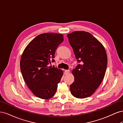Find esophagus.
<instances>
[{
    "label": "esophagus",
    "instance_id": "esophagus-1",
    "mask_svg": "<svg viewBox=\"0 0 123 123\" xmlns=\"http://www.w3.org/2000/svg\"><path fill=\"white\" fill-rule=\"evenodd\" d=\"M69 73V70H65V73L67 74H68Z\"/></svg>",
    "mask_w": 123,
    "mask_h": 123
}]
</instances>
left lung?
Masks as SVG:
<instances>
[{
  "mask_svg": "<svg viewBox=\"0 0 123 123\" xmlns=\"http://www.w3.org/2000/svg\"><path fill=\"white\" fill-rule=\"evenodd\" d=\"M77 61L72 71L74 82L70 85L72 95L84 98L94 93L105 76L107 55L102 43L90 33L77 31L67 35Z\"/></svg>",
  "mask_w": 123,
  "mask_h": 123,
  "instance_id": "1",
  "label": "left lung"
}]
</instances>
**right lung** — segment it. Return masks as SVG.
Returning <instances> with one entry per match:
<instances>
[{
  "label": "right lung",
  "mask_w": 123,
  "mask_h": 123,
  "mask_svg": "<svg viewBox=\"0 0 123 123\" xmlns=\"http://www.w3.org/2000/svg\"><path fill=\"white\" fill-rule=\"evenodd\" d=\"M64 35L46 33L37 36L30 42L21 55L20 70L28 88L36 96L47 99L53 97L63 71L51 67L58 46L64 40Z\"/></svg>",
  "instance_id": "obj_1"
}]
</instances>
